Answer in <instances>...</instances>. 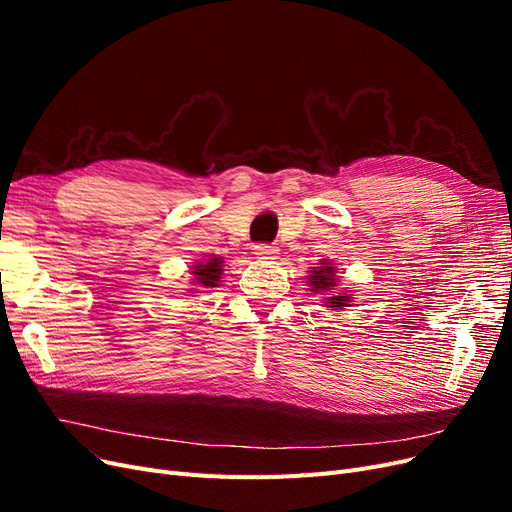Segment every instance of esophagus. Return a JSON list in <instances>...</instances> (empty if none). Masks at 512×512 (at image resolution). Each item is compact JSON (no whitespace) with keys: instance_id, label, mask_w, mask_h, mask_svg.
I'll use <instances>...</instances> for the list:
<instances>
[{"instance_id":"esophagus-1","label":"esophagus","mask_w":512,"mask_h":512,"mask_svg":"<svg viewBox=\"0 0 512 512\" xmlns=\"http://www.w3.org/2000/svg\"><path fill=\"white\" fill-rule=\"evenodd\" d=\"M254 254L256 258L260 260H275V247L273 245H267V243H260V245H254Z\"/></svg>"}]
</instances>
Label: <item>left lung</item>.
I'll list each match as a JSON object with an SVG mask.
<instances>
[{
    "label": "left lung",
    "instance_id": "1",
    "mask_svg": "<svg viewBox=\"0 0 512 512\" xmlns=\"http://www.w3.org/2000/svg\"><path fill=\"white\" fill-rule=\"evenodd\" d=\"M316 271H312V277H309V282H312L314 286V292H320V290H329V288H335V269L329 267L327 262H324L322 267H314ZM331 305L329 307H348L346 303L350 301V297H329L327 299Z\"/></svg>",
    "mask_w": 512,
    "mask_h": 512
}]
</instances>
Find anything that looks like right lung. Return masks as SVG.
I'll list each match as a JSON object with an SVG mask.
<instances>
[{"instance_id":"obj_1","label":"right lung","mask_w":512,"mask_h":512,"mask_svg":"<svg viewBox=\"0 0 512 512\" xmlns=\"http://www.w3.org/2000/svg\"><path fill=\"white\" fill-rule=\"evenodd\" d=\"M192 273H194V282L198 286H203V288L218 286L220 275H222V260L211 258V260L205 262V265H203V262H198Z\"/></svg>"}]
</instances>
